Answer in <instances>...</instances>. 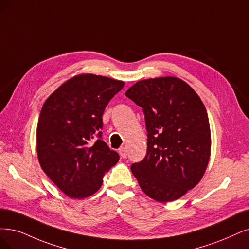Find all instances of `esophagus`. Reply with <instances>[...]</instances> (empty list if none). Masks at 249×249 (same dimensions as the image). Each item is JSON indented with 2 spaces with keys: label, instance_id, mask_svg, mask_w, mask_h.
<instances>
[{
  "label": "esophagus",
  "instance_id": "1",
  "mask_svg": "<svg viewBox=\"0 0 249 249\" xmlns=\"http://www.w3.org/2000/svg\"><path fill=\"white\" fill-rule=\"evenodd\" d=\"M119 154H120V156H121L122 158H125L126 156H127V150H126V148H124V146H122V148H120V149H119Z\"/></svg>",
  "mask_w": 249,
  "mask_h": 249
}]
</instances>
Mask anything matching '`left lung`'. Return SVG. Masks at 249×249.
I'll use <instances>...</instances> for the list:
<instances>
[{
	"mask_svg": "<svg viewBox=\"0 0 249 249\" xmlns=\"http://www.w3.org/2000/svg\"><path fill=\"white\" fill-rule=\"evenodd\" d=\"M125 95L143 108L148 131L144 159L131 171L145 195L166 203L203 178L211 153L208 115L187 82L159 77L136 82Z\"/></svg>",
	"mask_w": 249,
	"mask_h": 249,
	"instance_id": "obj_1",
	"label": "left lung"
}]
</instances>
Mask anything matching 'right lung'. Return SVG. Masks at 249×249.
<instances>
[{"mask_svg": "<svg viewBox=\"0 0 249 249\" xmlns=\"http://www.w3.org/2000/svg\"><path fill=\"white\" fill-rule=\"evenodd\" d=\"M124 85V81L80 73L45 100L36 126V155L43 171L71 198L93 195L119 161L99 130L108 101Z\"/></svg>", "mask_w": 249, "mask_h": 249, "instance_id": "right-lung-1", "label": "right lung"}]
</instances>
